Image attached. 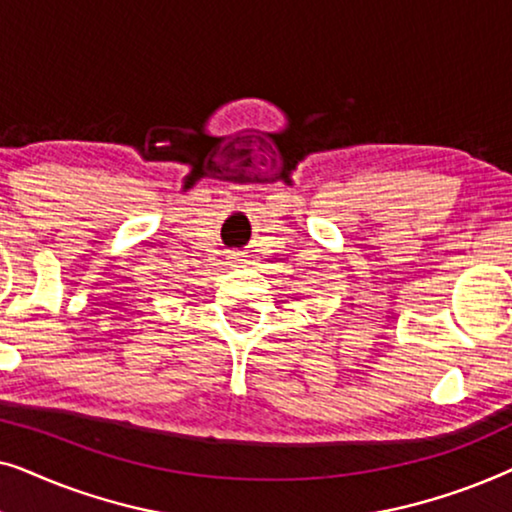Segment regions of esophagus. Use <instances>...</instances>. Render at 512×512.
<instances>
[{
	"label": "esophagus",
	"mask_w": 512,
	"mask_h": 512,
	"mask_svg": "<svg viewBox=\"0 0 512 512\" xmlns=\"http://www.w3.org/2000/svg\"><path fill=\"white\" fill-rule=\"evenodd\" d=\"M230 261H233V263H242L244 258H242V254H233V256H230Z\"/></svg>",
	"instance_id": "1"
}]
</instances>
